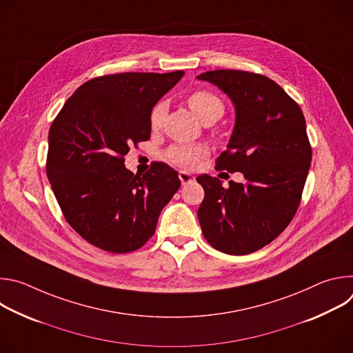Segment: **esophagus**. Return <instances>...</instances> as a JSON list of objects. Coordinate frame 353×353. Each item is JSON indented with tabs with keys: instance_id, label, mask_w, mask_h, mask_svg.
Listing matches in <instances>:
<instances>
[{
	"instance_id": "obj_1",
	"label": "esophagus",
	"mask_w": 353,
	"mask_h": 353,
	"mask_svg": "<svg viewBox=\"0 0 353 353\" xmlns=\"http://www.w3.org/2000/svg\"><path fill=\"white\" fill-rule=\"evenodd\" d=\"M179 179H180V181H181L183 185H184V184H190V183H192V181L195 180L192 174H190V173H187V172H183V170L179 172Z\"/></svg>"
}]
</instances>
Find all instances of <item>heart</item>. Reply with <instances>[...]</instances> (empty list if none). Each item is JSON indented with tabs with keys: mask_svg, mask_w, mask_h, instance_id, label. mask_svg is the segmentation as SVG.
I'll list each match as a JSON object with an SVG mask.
<instances>
[{
	"mask_svg": "<svg viewBox=\"0 0 353 353\" xmlns=\"http://www.w3.org/2000/svg\"><path fill=\"white\" fill-rule=\"evenodd\" d=\"M187 105L191 112L203 123L218 120L223 114L222 100L208 90H195L187 97ZM166 114V105L158 103L149 116V124L152 130H159ZM208 150L199 143H176L166 150V159L173 165L184 169L195 168L201 159H204Z\"/></svg>",
	"mask_w": 353,
	"mask_h": 353,
	"instance_id": "obj_1",
	"label": "heart"
}]
</instances>
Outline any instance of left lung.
I'll return each instance as SVG.
<instances>
[{
	"label": "left lung",
	"mask_w": 353,
	"mask_h": 353,
	"mask_svg": "<svg viewBox=\"0 0 353 353\" xmlns=\"http://www.w3.org/2000/svg\"><path fill=\"white\" fill-rule=\"evenodd\" d=\"M223 90L236 123L216 170L240 172L244 183L201 174L205 196L198 221L207 241L222 253L244 256L276 239L293 219L312 162L305 116L272 79L247 71L216 70L196 77Z\"/></svg>",
	"instance_id": "obj_1"
}]
</instances>
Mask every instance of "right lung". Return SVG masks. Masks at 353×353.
<instances>
[{
	"mask_svg": "<svg viewBox=\"0 0 353 353\" xmlns=\"http://www.w3.org/2000/svg\"><path fill=\"white\" fill-rule=\"evenodd\" d=\"M184 75L123 72L93 78L67 100L48 131L46 172L64 218L109 253L141 248L180 187L177 172L155 162L145 174L124 166L130 146L150 137L149 116Z\"/></svg>",
	"mask_w": 353,
	"mask_h": 353,
	"instance_id": "right-lung-1",
	"label": "right lung"
}]
</instances>
